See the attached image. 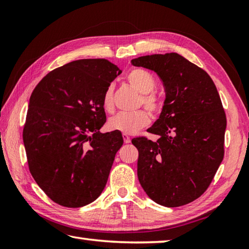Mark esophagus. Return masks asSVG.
Returning <instances> with one entry per match:
<instances>
[{"label": "esophagus", "mask_w": 249, "mask_h": 249, "mask_svg": "<svg viewBox=\"0 0 249 249\" xmlns=\"http://www.w3.org/2000/svg\"><path fill=\"white\" fill-rule=\"evenodd\" d=\"M123 139H124V142H125V143H130V137H128L127 135L123 134Z\"/></svg>", "instance_id": "34e87169"}]
</instances>
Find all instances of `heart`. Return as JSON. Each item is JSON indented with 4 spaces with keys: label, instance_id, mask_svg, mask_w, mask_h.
<instances>
[{
    "label": "heart",
    "instance_id": "b5f03b06",
    "mask_svg": "<svg viewBox=\"0 0 249 249\" xmlns=\"http://www.w3.org/2000/svg\"><path fill=\"white\" fill-rule=\"evenodd\" d=\"M127 81L137 92L141 94V104L152 113H158L161 110L160 99L153 93L156 88L155 77L150 71L142 68H135L127 75ZM113 86H109L104 93L103 105L106 111L113 109ZM150 123V116L145 111L139 110L133 113H119L111 118L108 127L125 135H133Z\"/></svg>",
    "mask_w": 249,
    "mask_h": 249
}]
</instances>
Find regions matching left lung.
Instances as JSON below:
<instances>
[{"label":"left lung","mask_w":249,"mask_h":249,"mask_svg":"<svg viewBox=\"0 0 249 249\" xmlns=\"http://www.w3.org/2000/svg\"><path fill=\"white\" fill-rule=\"evenodd\" d=\"M131 64L155 71L166 92L160 118L147 129L158 139L131 140L139 152V182L160 205L193 202L224 158L227 120L217 89L208 72L174 52L140 56Z\"/></svg>","instance_id":"1"}]
</instances>
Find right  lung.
Wrapping results in <instances>:
<instances>
[{"instance_id": "obj_1", "label": "right lung", "mask_w": 249, "mask_h": 249, "mask_svg": "<svg viewBox=\"0 0 249 249\" xmlns=\"http://www.w3.org/2000/svg\"><path fill=\"white\" fill-rule=\"evenodd\" d=\"M121 72L105 59L72 61L47 73L31 95L23 128L29 169L57 204L87 205L107 184L123 137L99 131L103 97Z\"/></svg>"}]
</instances>
